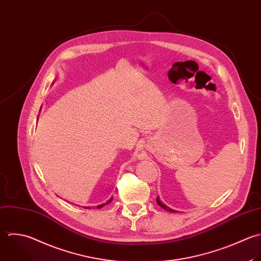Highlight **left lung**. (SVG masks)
Masks as SVG:
<instances>
[{"label": "left lung", "mask_w": 261, "mask_h": 261, "mask_svg": "<svg viewBox=\"0 0 261 261\" xmlns=\"http://www.w3.org/2000/svg\"><path fill=\"white\" fill-rule=\"evenodd\" d=\"M156 202H158V204H159L161 207H163L164 210H166V211H168V212H170V213H174V212H175L174 210H172V208L168 207L167 205H165V204H164V203H163V202L160 200V198H159V197L156 198Z\"/></svg>", "instance_id": "8db88e82"}]
</instances>
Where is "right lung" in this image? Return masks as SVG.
I'll use <instances>...</instances> for the list:
<instances>
[{
    "instance_id": "1",
    "label": "right lung",
    "mask_w": 261,
    "mask_h": 261,
    "mask_svg": "<svg viewBox=\"0 0 261 261\" xmlns=\"http://www.w3.org/2000/svg\"><path fill=\"white\" fill-rule=\"evenodd\" d=\"M112 200H113V198H112V197H111V198H110V200H108V201H107V202H106V203H105V204H100V205H97V208H100V207H102V206H105V205H106V204H109V203H110V202H111V201H112ZM85 208H89V210H90V207H85Z\"/></svg>"
}]
</instances>
